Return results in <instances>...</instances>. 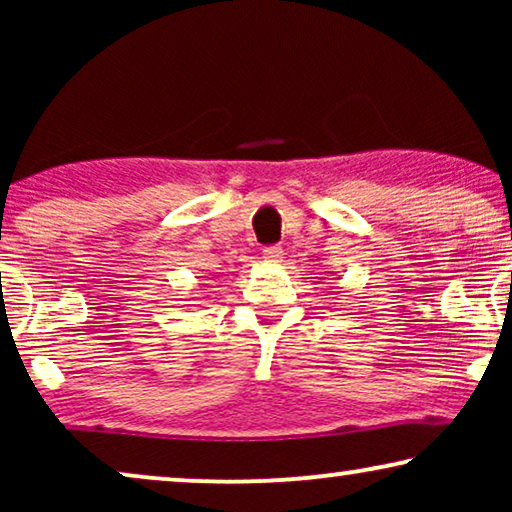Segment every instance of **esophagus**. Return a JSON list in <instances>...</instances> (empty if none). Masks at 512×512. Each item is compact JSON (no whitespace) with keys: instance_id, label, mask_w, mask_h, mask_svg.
Wrapping results in <instances>:
<instances>
[{"instance_id":"esophagus-1","label":"esophagus","mask_w":512,"mask_h":512,"mask_svg":"<svg viewBox=\"0 0 512 512\" xmlns=\"http://www.w3.org/2000/svg\"><path fill=\"white\" fill-rule=\"evenodd\" d=\"M284 258V251L282 247H268L263 249V261L265 263H279Z\"/></svg>"}]
</instances>
